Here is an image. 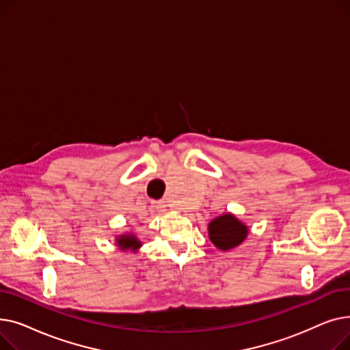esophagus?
<instances>
[{"instance_id": "obj_1", "label": "esophagus", "mask_w": 350, "mask_h": 350, "mask_svg": "<svg viewBox=\"0 0 350 350\" xmlns=\"http://www.w3.org/2000/svg\"><path fill=\"white\" fill-rule=\"evenodd\" d=\"M152 207H153V210H154V211H157V213H163V211H164V208H165V206H164L163 201H153V203H152Z\"/></svg>"}]
</instances>
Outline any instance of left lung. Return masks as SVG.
Here are the masks:
<instances>
[{
    "label": "left lung",
    "mask_w": 350,
    "mask_h": 350,
    "mask_svg": "<svg viewBox=\"0 0 350 350\" xmlns=\"http://www.w3.org/2000/svg\"><path fill=\"white\" fill-rule=\"evenodd\" d=\"M250 228L234 214L226 213L208 223V238L219 251H230L248 237Z\"/></svg>",
    "instance_id": "left-lung-1"
}]
</instances>
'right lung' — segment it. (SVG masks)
I'll return each mask as SVG.
<instances>
[{
    "instance_id": "obj_1",
    "label": "right lung",
    "mask_w": 350,
    "mask_h": 350,
    "mask_svg": "<svg viewBox=\"0 0 350 350\" xmlns=\"http://www.w3.org/2000/svg\"><path fill=\"white\" fill-rule=\"evenodd\" d=\"M115 243H116V247L123 251V252H137L139 248L142 247V241L139 240V238L135 235V232H124V234H120V235H116L115 238Z\"/></svg>"
}]
</instances>
